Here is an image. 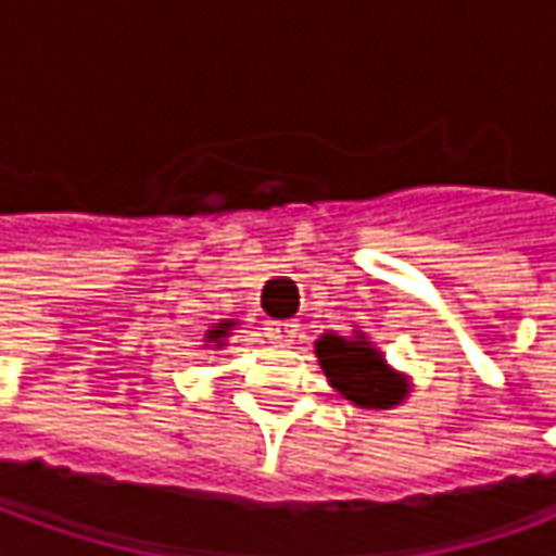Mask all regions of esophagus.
Instances as JSON below:
<instances>
[{"mask_svg": "<svg viewBox=\"0 0 556 556\" xmlns=\"http://www.w3.org/2000/svg\"><path fill=\"white\" fill-rule=\"evenodd\" d=\"M295 336H298V326L295 323H289V319L267 323V338H270V341H277V344H289V341H295Z\"/></svg>", "mask_w": 556, "mask_h": 556, "instance_id": "34e87169", "label": "esophagus"}]
</instances>
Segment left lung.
<instances>
[{
	"label": "left lung",
	"instance_id": "obj_1",
	"mask_svg": "<svg viewBox=\"0 0 556 556\" xmlns=\"http://www.w3.org/2000/svg\"><path fill=\"white\" fill-rule=\"evenodd\" d=\"M316 356L332 388L363 409H388L406 393L403 381L384 366L381 354L366 341L323 336L316 341Z\"/></svg>",
	"mask_w": 556,
	"mask_h": 556
}]
</instances>
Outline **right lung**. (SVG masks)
I'll return each mask as SVG.
<instances>
[{
	"label": "right lung",
	"mask_w": 556,
	"mask_h": 556,
	"mask_svg": "<svg viewBox=\"0 0 556 556\" xmlns=\"http://www.w3.org/2000/svg\"><path fill=\"white\" fill-rule=\"evenodd\" d=\"M230 326H233V323H220V326H215V329H212V332H208V341H215V344H220V341H224V338L230 336V332H227V329H230Z\"/></svg>",
	"instance_id": "1"
}]
</instances>
